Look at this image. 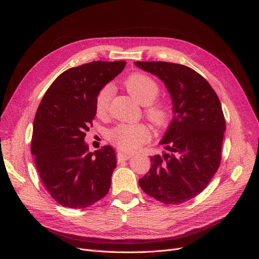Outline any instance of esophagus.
Returning a JSON list of instances; mask_svg holds the SVG:
<instances>
[{"instance_id": "obj_1", "label": "esophagus", "mask_w": 259, "mask_h": 259, "mask_svg": "<svg viewBox=\"0 0 259 259\" xmlns=\"http://www.w3.org/2000/svg\"><path fill=\"white\" fill-rule=\"evenodd\" d=\"M131 157V155L130 154H126V153H124V152H120V151H118L117 153H116V158H117V161H121V160H127V159H129Z\"/></svg>"}]
</instances>
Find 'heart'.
<instances>
[{"label":"heart","instance_id":"b5f03b06","mask_svg":"<svg viewBox=\"0 0 259 259\" xmlns=\"http://www.w3.org/2000/svg\"><path fill=\"white\" fill-rule=\"evenodd\" d=\"M125 86L129 93L140 104L145 106L147 118L157 127L168 124L171 116V108L164 100H157L159 86L149 75L135 72L125 79ZM113 94V87L107 84L101 88L95 99V111L99 117L108 113L109 104ZM150 139V130L144 124H119L109 132V140L119 150L132 152Z\"/></svg>","mask_w":259,"mask_h":259}]
</instances>
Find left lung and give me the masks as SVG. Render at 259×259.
<instances>
[{
    "instance_id": "left-lung-1",
    "label": "left lung",
    "mask_w": 259,
    "mask_h": 259,
    "mask_svg": "<svg viewBox=\"0 0 259 259\" xmlns=\"http://www.w3.org/2000/svg\"><path fill=\"white\" fill-rule=\"evenodd\" d=\"M164 81L173 101V119L160 142L169 153L151 156L139 181L149 196L180 205L205 189L222 160L226 120L216 92L192 68L168 62H135Z\"/></svg>"
}]
</instances>
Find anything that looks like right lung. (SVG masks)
I'll return each mask as SVG.
<instances>
[{
  "instance_id": "1",
  "label": "right lung",
  "mask_w": 259,
  "mask_h": 259,
  "mask_svg": "<svg viewBox=\"0 0 259 259\" xmlns=\"http://www.w3.org/2000/svg\"><path fill=\"white\" fill-rule=\"evenodd\" d=\"M125 66V61H94L70 68L54 79L38 105L31 153L40 181L64 207L85 209L110 189L114 150L104 146L88 152L84 139L97 114L98 92Z\"/></svg>"
}]
</instances>
